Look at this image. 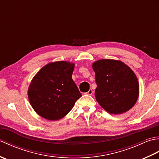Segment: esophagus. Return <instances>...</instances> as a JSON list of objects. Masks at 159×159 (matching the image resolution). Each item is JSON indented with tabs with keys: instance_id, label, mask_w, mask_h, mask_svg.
I'll return each instance as SVG.
<instances>
[{
	"instance_id": "esophagus-1",
	"label": "esophagus",
	"mask_w": 159,
	"mask_h": 159,
	"mask_svg": "<svg viewBox=\"0 0 159 159\" xmlns=\"http://www.w3.org/2000/svg\"><path fill=\"white\" fill-rule=\"evenodd\" d=\"M92 93H93V90L91 89L88 91V92L85 93V94H87V95H89V96L92 95Z\"/></svg>"
}]
</instances>
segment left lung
<instances>
[{
    "mask_svg": "<svg viewBox=\"0 0 159 159\" xmlns=\"http://www.w3.org/2000/svg\"><path fill=\"white\" fill-rule=\"evenodd\" d=\"M97 102L111 114L130 110L139 97V85L135 74L121 61L101 59L94 62Z\"/></svg>",
    "mask_w": 159,
    "mask_h": 159,
    "instance_id": "8db88e82",
    "label": "left lung"
}]
</instances>
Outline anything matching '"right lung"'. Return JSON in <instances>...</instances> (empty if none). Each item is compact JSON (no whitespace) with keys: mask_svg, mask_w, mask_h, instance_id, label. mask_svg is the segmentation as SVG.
I'll list each match as a JSON object with an SVG mask.
<instances>
[{"mask_svg":"<svg viewBox=\"0 0 159 159\" xmlns=\"http://www.w3.org/2000/svg\"><path fill=\"white\" fill-rule=\"evenodd\" d=\"M74 63L67 61L49 63L33 78L28 97L33 109L46 120L61 119L81 97L72 79Z\"/></svg>","mask_w":159,"mask_h":159,"instance_id":"right-lung-1","label":"right lung"}]
</instances>
